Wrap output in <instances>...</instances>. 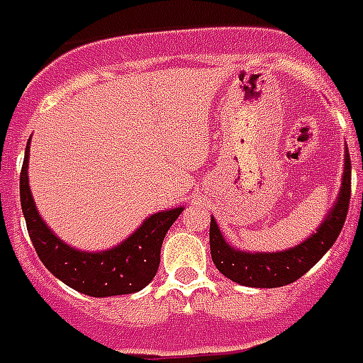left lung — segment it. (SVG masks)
Here are the masks:
<instances>
[{
  "instance_id": "left-lung-1",
  "label": "left lung",
  "mask_w": 363,
  "mask_h": 363,
  "mask_svg": "<svg viewBox=\"0 0 363 363\" xmlns=\"http://www.w3.org/2000/svg\"><path fill=\"white\" fill-rule=\"evenodd\" d=\"M350 204V155L345 151V172L339 195L331 211L315 233L304 239L293 249L275 252H247L235 249L225 241L214 216L211 218V255L212 262L228 279L245 287L274 289L296 281L308 269L321 260V256L337 241Z\"/></svg>"
}]
</instances>
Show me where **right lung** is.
Masks as SVG:
<instances>
[{"mask_svg":"<svg viewBox=\"0 0 363 363\" xmlns=\"http://www.w3.org/2000/svg\"><path fill=\"white\" fill-rule=\"evenodd\" d=\"M28 152L30 143L21 170V206L28 235L43 266L59 281L88 296L132 295L147 287L159 269L166 231L178 220L184 206L155 212L113 249L97 252L74 249L59 239L38 212L28 185Z\"/></svg>","mask_w":363,"mask_h":363,"instance_id":"add662e5","label":"right lung"}]
</instances>
